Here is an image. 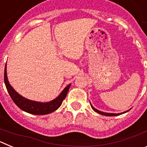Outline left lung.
Returning a JSON list of instances; mask_svg holds the SVG:
<instances>
[{"label": "left lung", "mask_w": 147, "mask_h": 147, "mask_svg": "<svg viewBox=\"0 0 147 147\" xmlns=\"http://www.w3.org/2000/svg\"><path fill=\"white\" fill-rule=\"evenodd\" d=\"M90 105H91V104H90ZM91 107H92V108H93V110H94L95 112L98 113H99V114H102V115H106V116H115V115H121V114L125 113L128 112V111H129V110H127V111H126V112H124V113H118V114H116V113H107L101 112V111H99V110H96V109L94 108V107H93V106H92V105H91Z\"/></svg>", "instance_id": "1"}]
</instances>
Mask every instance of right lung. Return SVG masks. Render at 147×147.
I'll return each mask as SVG.
<instances>
[{"instance_id":"add662e5","label":"right lung","mask_w":147,"mask_h":147,"mask_svg":"<svg viewBox=\"0 0 147 147\" xmlns=\"http://www.w3.org/2000/svg\"><path fill=\"white\" fill-rule=\"evenodd\" d=\"M4 82L8 93L15 105L23 111L28 113L34 114V115H45V114L51 113L55 111L56 110H57L62 105L63 100L65 98L70 86H71V84L67 85L62 90L59 96L55 99L49 102H46V103H41V102H34V101L23 98L13 89L8 81L7 75H6V64L4 70Z\"/></svg>"}]
</instances>
